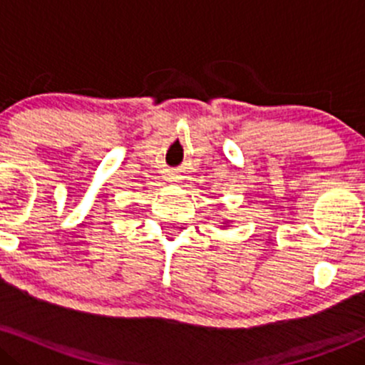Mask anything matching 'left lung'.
Here are the masks:
<instances>
[{"label": "left lung", "mask_w": 365, "mask_h": 365, "mask_svg": "<svg viewBox=\"0 0 365 365\" xmlns=\"http://www.w3.org/2000/svg\"><path fill=\"white\" fill-rule=\"evenodd\" d=\"M226 223H228V221H225V225H226ZM221 226H223V225H221Z\"/></svg>", "instance_id": "1"}]
</instances>
